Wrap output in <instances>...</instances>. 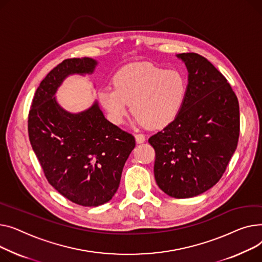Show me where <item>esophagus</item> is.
<instances>
[{"instance_id": "obj_1", "label": "esophagus", "mask_w": 262, "mask_h": 262, "mask_svg": "<svg viewBox=\"0 0 262 262\" xmlns=\"http://www.w3.org/2000/svg\"><path fill=\"white\" fill-rule=\"evenodd\" d=\"M134 137H135V141H136L137 144H142V143H144V142L146 141L145 135H144V134H141V133L135 134Z\"/></svg>"}]
</instances>
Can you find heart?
<instances>
[{
    "mask_svg": "<svg viewBox=\"0 0 262 262\" xmlns=\"http://www.w3.org/2000/svg\"><path fill=\"white\" fill-rule=\"evenodd\" d=\"M114 86L98 92V98L114 124L129 112L138 124L150 129L167 126L180 113L187 93V80L177 69L165 70L151 63H132L114 77Z\"/></svg>",
    "mask_w": 262,
    "mask_h": 262,
    "instance_id": "heart-1",
    "label": "heart"
}]
</instances>
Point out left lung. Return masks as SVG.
Returning <instances> with one entry per match:
<instances>
[{"mask_svg": "<svg viewBox=\"0 0 262 262\" xmlns=\"http://www.w3.org/2000/svg\"><path fill=\"white\" fill-rule=\"evenodd\" d=\"M188 71L185 101L178 116L148 142L156 150L159 187L177 199L216 185L238 145V98L225 77L203 56L177 55Z\"/></svg>", "mask_w": 262, "mask_h": 262, "instance_id": "1", "label": "left lung"}]
</instances>
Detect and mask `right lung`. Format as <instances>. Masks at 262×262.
Returning a JSON list of instances; mask_svg holds the SVG:
<instances>
[{
	"mask_svg": "<svg viewBox=\"0 0 262 262\" xmlns=\"http://www.w3.org/2000/svg\"><path fill=\"white\" fill-rule=\"evenodd\" d=\"M96 66L88 57L63 60L41 81L28 114L29 141L49 183L70 201L88 207L113 198L135 147L134 136L105 119L97 101L74 114L56 100L68 76L92 74Z\"/></svg>",
	"mask_w": 262,
	"mask_h": 262,
	"instance_id": "add662e5",
	"label": "right lung"
}]
</instances>
